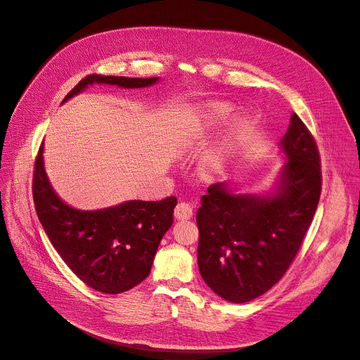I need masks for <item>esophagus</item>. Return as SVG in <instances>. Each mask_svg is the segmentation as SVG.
Segmentation results:
<instances>
[{
  "label": "esophagus",
  "instance_id": "esophagus-1",
  "mask_svg": "<svg viewBox=\"0 0 360 360\" xmlns=\"http://www.w3.org/2000/svg\"><path fill=\"white\" fill-rule=\"evenodd\" d=\"M192 214H193V210L191 207V204L188 202H179L176 207H175V211H174V215L176 219H189L192 218Z\"/></svg>",
  "mask_w": 360,
  "mask_h": 360
}]
</instances>
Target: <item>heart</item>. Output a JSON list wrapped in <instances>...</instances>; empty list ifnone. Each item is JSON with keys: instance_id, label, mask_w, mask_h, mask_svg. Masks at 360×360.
<instances>
[{"instance_id": "obj_1", "label": "heart", "mask_w": 360, "mask_h": 360, "mask_svg": "<svg viewBox=\"0 0 360 360\" xmlns=\"http://www.w3.org/2000/svg\"><path fill=\"white\" fill-rule=\"evenodd\" d=\"M231 113V108L224 103H215L204 109L200 115L191 119L178 135V142L182 146H191L204 138L212 129L221 124ZM248 124V117H238L233 122L228 132L218 143L204 152L201 158V169L207 175H218L225 168L236 145L244 136Z\"/></svg>"}]
</instances>
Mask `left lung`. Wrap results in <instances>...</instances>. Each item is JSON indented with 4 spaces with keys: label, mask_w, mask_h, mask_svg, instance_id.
I'll list each match as a JSON object with an SVG mask.
<instances>
[{
    "label": "left lung",
    "mask_w": 360,
    "mask_h": 360,
    "mask_svg": "<svg viewBox=\"0 0 360 360\" xmlns=\"http://www.w3.org/2000/svg\"><path fill=\"white\" fill-rule=\"evenodd\" d=\"M280 146L285 163L271 192L234 193L226 182H218L201 200L198 269L226 302L247 303L269 291L288 270L314 217L320 156L296 113Z\"/></svg>",
    "instance_id": "obj_1"
}]
</instances>
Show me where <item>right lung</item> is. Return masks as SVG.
<instances>
[{
  "label": "right lung",
  "mask_w": 360,
  "mask_h": 360,
  "mask_svg": "<svg viewBox=\"0 0 360 360\" xmlns=\"http://www.w3.org/2000/svg\"><path fill=\"white\" fill-rule=\"evenodd\" d=\"M158 80L90 75L63 103L94 83L139 89ZM32 198L44 231L64 263L84 284L106 294L134 288L149 276L159 243L174 222L176 205V198L168 197L162 201L134 200L96 211L72 208L58 198L47 178L43 145L34 163Z\"/></svg>",
  "instance_id": "obj_1"
}]
</instances>
